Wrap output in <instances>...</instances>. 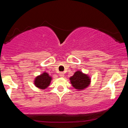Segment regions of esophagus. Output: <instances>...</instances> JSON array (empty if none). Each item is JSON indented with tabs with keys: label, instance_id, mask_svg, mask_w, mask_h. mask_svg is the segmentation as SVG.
Wrapping results in <instances>:
<instances>
[{
	"label": "esophagus",
	"instance_id": "esophagus-1",
	"mask_svg": "<svg viewBox=\"0 0 128 128\" xmlns=\"http://www.w3.org/2000/svg\"><path fill=\"white\" fill-rule=\"evenodd\" d=\"M59 76L61 77H64V72H60V73H59Z\"/></svg>",
	"mask_w": 128,
	"mask_h": 128
}]
</instances>
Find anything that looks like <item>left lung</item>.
<instances>
[{
	"label": "left lung",
	"mask_w": 128,
	"mask_h": 128,
	"mask_svg": "<svg viewBox=\"0 0 128 128\" xmlns=\"http://www.w3.org/2000/svg\"><path fill=\"white\" fill-rule=\"evenodd\" d=\"M70 80L72 86L78 90H82L86 88L90 83V79L88 75L84 74L80 71L75 72Z\"/></svg>",
	"instance_id": "obj_1"
}]
</instances>
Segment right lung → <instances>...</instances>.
Returning a JSON list of instances; mask_svg holds the SVG:
<instances>
[{"mask_svg":"<svg viewBox=\"0 0 128 128\" xmlns=\"http://www.w3.org/2000/svg\"><path fill=\"white\" fill-rule=\"evenodd\" d=\"M51 80L52 78L48 75V74L46 72H44L35 78L34 83L38 88L40 89H45L49 86Z\"/></svg>","mask_w":128,"mask_h":128,"instance_id":"obj_1","label":"right lung"}]
</instances>
